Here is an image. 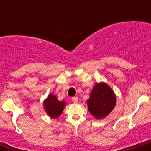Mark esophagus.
I'll use <instances>...</instances> for the list:
<instances>
[{
    "label": "esophagus",
    "instance_id": "1",
    "mask_svg": "<svg viewBox=\"0 0 151 151\" xmlns=\"http://www.w3.org/2000/svg\"><path fill=\"white\" fill-rule=\"evenodd\" d=\"M72 100H73V101L74 103L78 102V97H73V98H72Z\"/></svg>",
    "mask_w": 151,
    "mask_h": 151
}]
</instances>
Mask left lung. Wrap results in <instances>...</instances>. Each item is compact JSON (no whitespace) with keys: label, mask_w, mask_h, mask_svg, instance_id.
Returning a JSON list of instances; mask_svg holds the SVG:
<instances>
[{"label":"left lung","mask_w":151,"mask_h":151,"mask_svg":"<svg viewBox=\"0 0 151 151\" xmlns=\"http://www.w3.org/2000/svg\"><path fill=\"white\" fill-rule=\"evenodd\" d=\"M116 104V96L113 89L104 82L94 85L87 100L88 109L97 119L107 116Z\"/></svg>","instance_id":"obj_1"}]
</instances>
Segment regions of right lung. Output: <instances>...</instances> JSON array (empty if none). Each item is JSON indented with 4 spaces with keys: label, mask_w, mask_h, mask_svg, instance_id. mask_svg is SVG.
Here are the masks:
<instances>
[{
    "label": "right lung",
    "mask_w": 151,
    "mask_h": 151,
    "mask_svg": "<svg viewBox=\"0 0 151 151\" xmlns=\"http://www.w3.org/2000/svg\"><path fill=\"white\" fill-rule=\"evenodd\" d=\"M66 103L64 101H59L54 94H48L44 101V109L50 118L57 119L62 114Z\"/></svg>",
    "instance_id": "right-lung-1"
}]
</instances>
